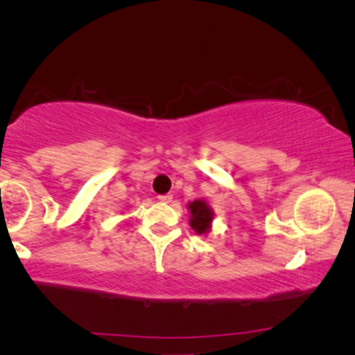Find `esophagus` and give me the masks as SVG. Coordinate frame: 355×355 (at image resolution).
Masks as SVG:
<instances>
[{
  "mask_svg": "<svg viewBox=\"0 0 355 355\" xmlns=\"http://www.w3.org/2000/svg\"><path fill=\"white\" fill-rule=\"evenodd\" d=\"M158 200L159 202H164V203H169L172 200V194H164V196H158Z\"/></svg>",
  "mask_w": 355,
  "mask_h": 355,
  "instance_id": "1",
  "label": "esophagus"
}]
</instances>
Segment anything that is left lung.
Instances as JSON below:
<instances>
[{
    "label": "left lung",
    "instance_id": "left-lung-1",
    "mask_svg": "<svg viewBox=\"0 0 355 355\" xmlns=\"http://www.w3.org/2000/svg\"><path fill=\"white\" fill-rule=\"evenodd\" d=\"M188 209L191 214L189 224L192 230H194L197 235H207V233L211 230V224L214 219L213 208L208 205L207 200L196 199L188 203Z\"/></svg>",
    "mask_w": 355,
    "mask_h": 355
}]
</instances>
